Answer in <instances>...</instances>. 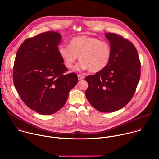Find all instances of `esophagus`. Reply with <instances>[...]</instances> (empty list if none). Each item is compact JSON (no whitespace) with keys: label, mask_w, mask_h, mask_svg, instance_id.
Wrapping results in <instances>:
<instances>
[{"label":"esophagus","mask_w":159,"mask_h":159,"mask_svg":"<svg viewBox=\"0 0 159 159\" xmlns=\"http://www.w3.org/2000/svg\"><path fill=\"white\" fill-rule=\"evenodd\" d=\"M84 77H84V75H80V74L78 75V79H79V80H81L84 79Z\"/></svg>","instance_id":"34e87169"}]
</instances>
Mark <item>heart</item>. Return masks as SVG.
Listing matches in <instances>:
<instances>
[{"instance_id":"obj_1","label":"heart","mask_w":159,"mask_h":159,"mask_svg":"<svg viewBox=\"0 0 159 159\" xmlns=\"http://www.w3.org/2000/svg\"><path fill=\"white\" fill-rule=\"evenodd\" d=\"M58 53L68 69L74 65L77 57L80 61L78 69L98 72L107 66L111 58L112 49L109 43L87 36L74 38L69 47L61 45Z\"/></svg>"}]
</instances>
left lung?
I'll return each instance as SVG.
<instances>
[{
  "mask_svg": "<svg viewBox=\"0 0 159 159\" xmlns=\"http://www.w3.org/2000/svg\"><path fill=\"white\" fill-rule=\"evenodd\" d=\"M112 49L107 66L87 76L86 98L96 109L111 112L125 106L133 98L140 78V61L132 43L115 33H106Z\"/></svg>",
  "mask_w": 159,
  "mask_h": 159,
  "instance_id": "left-lung-1",
  "label": "left lung"
}]
</instances>
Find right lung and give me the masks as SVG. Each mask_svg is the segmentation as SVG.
<instances>
[{
	"mask_svg": "<svg viewBox=\"0 0 159 159\" xmlns=\"http://www.w3.org/2000/svg\"><path fill=\"white\" fill-rule=\"evenodd\" d=\"M61 36L47 31L26 39L16 55L13 81L22 101L31 109L50 115L65 104L70 90L78 82L58 53Z\"/></svg>",
	"mask_w": 159,
	"mask_h": 159,
	"instance_id": "right-lung-1",
	"label": "right lung"
}]
</instances>
